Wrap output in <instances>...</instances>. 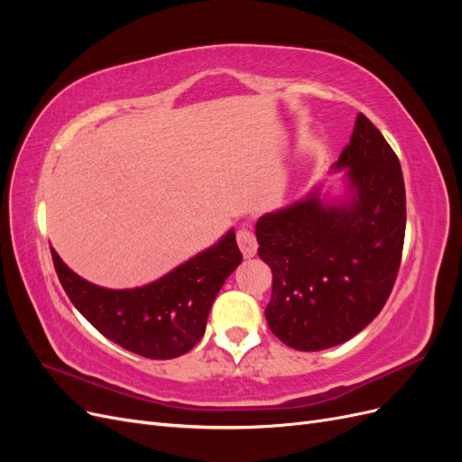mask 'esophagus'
Wrapping results in <instances>:
<instances>
[{"label":"esophagus","instance_id":"esophagus-1","mask_svg":"<svg viewBox=\"0 0 462 462\" xmlns=\"http://www.w3.org/2000/svg\"><path fill=\"white\" fill-rule=\"evenodd\" d=\"M236 243H239V248H241V253H243L245 258H253L256 254L258 243H256L254 233L250 229L243 227V229L236 231Z\"/></svg>","mask_w":462,"mask_h":462}]
</instances>
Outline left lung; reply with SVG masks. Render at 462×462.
I'll list each match as a JSON object with an SVG mask.
<instances>
[{
	"mask_svg": "<svg viewBox=\"0 0 462 462\" xmlns=\"http://www.w3.org/2000/svg\"><path fill=\"white\" fill-rule=\"evenodd\" d=\"M346 167L339 204L318 190L256 223L258 256L273 273L265 319L297 351L348 341L382 312L395 285L407 226L397 153L358 114L351 143L333 170Z\"/></svg>",
	"mask_w": 462,
	"mask_h": 462,
	"instance_id": "8db88e82",
	"label": "left lung"
}]
</instances>
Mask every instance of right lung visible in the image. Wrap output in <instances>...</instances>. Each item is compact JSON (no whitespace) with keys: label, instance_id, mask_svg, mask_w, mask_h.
<instances>
[{"label":"right lung","instance_id":"1","mask_svg":"<svg viewBox=\"0 0 462 462\" xmlns=\"http://www.w3.org/2000/svg\"><path fill=\"white\" fill-rule=\"evenodd\" d=\"M51 258L67 297L104 337L156 360L185 355L202 339L219 289L243 262L233 229L173 272L134 289L97 287L67 268L53 248Z\"/></svg>","mask_w":462,"mask_h":462}]
</instances>
